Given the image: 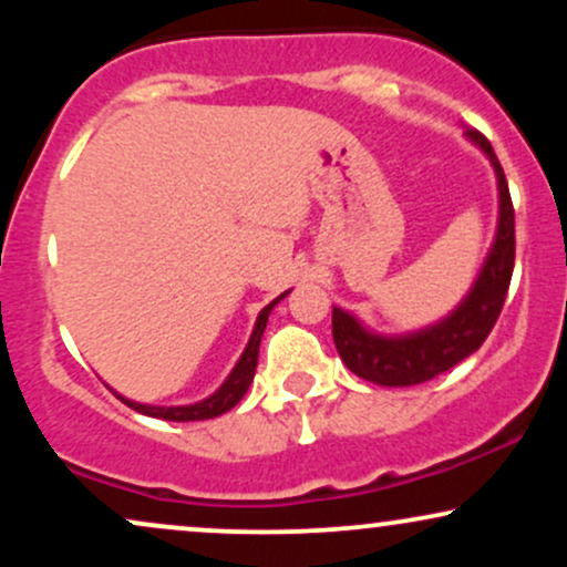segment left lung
<instances>
[{
    "instance_id": "8db88e82",
    "label": "left lung",
    "mask_w": 567,
    "mask_h": 567,
    "mask_svg": "<svg viewBox=\"0 0 567 567\" xmlns=\"http://www.w3.org/2000/svg\"><path fill=\"white\" fill-rule=\"evenodd\" d=\"M466 135L483 148L496 171L501 207L496 243L487 252V261L470 296L442 322L402 338L370 333L349 311L338 306L333 309V341L338 354L351 373L379 386H415L458 365L472 351L483 347L504 309L514 271V207L509 184H506L504 167L491 141L480 130H466Z\"/></svg>"
}]
</instances>
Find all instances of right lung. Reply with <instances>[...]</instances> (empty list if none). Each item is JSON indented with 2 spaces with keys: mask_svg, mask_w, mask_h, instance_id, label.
<instances>
[{
  "mask_svg": "<svg viewBox=\"0 0 567 567\" xmlns=\"http://www.w3.org/2000/svg\"><path fill=\"white\" fill-rule=\"evenodd\" d=\"M285 296H288V292H282V296L275 298V301H271L269 306H264L261 315H258V320H256V328H252L250 341H247V347L243 351V357H239V362L234 365L229 379L224 381V386H220L216 394H210L207 400H202V402H194V405H178V408L141 405V402L125 400V396H120V400L133 410H138V413L152 415V419H162V421H205V419H216V415H224L226 410H231L239 400H243L247 386H250L252 375H256L258 347H261V336H264L266 320H269L275 303L282 301Z\"/></svg>",
  "mask_w": 567,
  "mask_h": 567,
  "instance_id": "1",
  "label": "right lung"
}]
</instances>
